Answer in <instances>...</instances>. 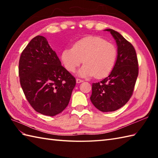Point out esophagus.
<instances>
[{
  "instance_id": "34e87169",
  "label": "esophagus",
  "mask_w": 158,
  "mask_h": 158,
  "mask_svg": "<svg viewBox=\"0 0 158 158\" xmlns=\"http://www.w3.org/2000/svg\"><path fill=\"white\" fill-rule=\"evenodd\" d=\"M76 81H77V83H81V82H83V81L82 79H78V78H77V79H76Z\"/></svg>"
}]
</instances>
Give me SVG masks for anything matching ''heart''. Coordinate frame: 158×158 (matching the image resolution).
<instances>
[{"label": "heart", "instance_id": "1", "mask_svg": "<svg viewBox=\"0 0 158 158\" xmlns=\"http://www.w3.org/2000/svg\"><path fill=\"white\" fill-rule=\"evenodd\" d=\"M117 49L112 43L98 36H87L73 45V48L63 50L61 59L64 66L73 73L83 62L79 70L81 77L102 78L108 75L115 66Z\"/></svg>", "mask_w": 158, "mask_h": 158}]
</instances>
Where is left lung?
I'll use <instances>...</instances> for the list:
<instances>
[{
	"label": "left lung",
	"mask_w": 158,
	"mask_h": 158,
	"mask_svg": "<svg viewBox=\"0 0 158 158\" xmlns=\"http://www.w3.org/2000/svg\"><path fill=\"white\" fill-rule=\"evenodd\" d=\"M115 39L117 45L115 64L110 75L98 83H92L90 100L102 112L120 109L132 96L139 75V64L135 49L118 32L106 29Z\"/></svg>",
	"instance_id": "8db88e82"
}]
</instances>
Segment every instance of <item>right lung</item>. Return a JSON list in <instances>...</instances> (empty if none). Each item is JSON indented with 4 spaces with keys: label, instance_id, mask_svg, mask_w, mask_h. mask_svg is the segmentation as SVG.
<instances>
[{
    "label": "right lung",
    "instance_id": "right-lung-1",
    "mask_svg": "<svg viewBox=\"0 0 158 158\" xmlns=\"http://www.w3.org/2000/svg\"><path fill=\"white\" fill-rule=\"evenodd\" d=\"M20 85L36 112L55 116L68 106L76 80L61 65L56 53L43 36L33 38L19 61Z\"/></svg>",
    "mask_w": 158,
    "mask_h": 158
}]
</instances>
